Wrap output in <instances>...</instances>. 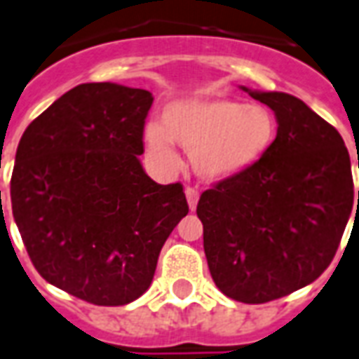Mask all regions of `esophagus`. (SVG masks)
Here are the masks:
<instances>
[{
    "instance_id": "esophagus-1",
    "label": "esophagus",
    "mask_w": 359,
    "mask_h": 359,
    "mask_svg": "<svg viewBox=\"0 0 359 359\" xmlns=\"http://www.w3.org/2000/svg\"><path fill=\"white\" fill-rule=\"evenodd\" d=\"M198 200H200V192H198L196 188H187V201H188V207H190V211L196 209Z\"/></svg>"
}]
</instances>
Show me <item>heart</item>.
Listing matches in <instances>:
<instances>
[{
	"mask_svg": "<svg viewBox=\"0 0 359 359\" xmlns=\"http://www.w3.org/2000/svg\"><path fill=\"white\" fill-rule=\"evenodd\" d=\"M278 135L274 112L219 97L175 100L163 110V123L144 129L148 152L165 165H177L172 142L192 154V165L203 180L238 177L261 161Z\"/></svg>",
	"mask_w": 359,
	"mask_h": 359,
	"instance_id": "heart-1",
	"label": "heart"
}]
</instances>
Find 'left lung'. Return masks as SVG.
<instances>
[{
  "label": "left lung",
  "mask_w": 359,
  "mask_h": 359,
  "mask_svg": "<svg viewBox=\"0 0 359 359\" xmlns=\"http://www.w3.org/2000/svg\"><path fill=\"white\" fill-rule=\"evenodd\" d=\"M241 89L274 112L278 135L257 165L201 194L198 217L215 285L233 301L262 304L312 283L331 264L354 182L339 131L301 98Z\"/></svg>",
  "instance_id": "left-lung-1"
}]
</instances>
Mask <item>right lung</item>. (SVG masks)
<instances>
[{
	"mask_svg": "<svg viewBox=\"0 0 359 359\" xmlns=\"http://www.w3.org/2000/svg\"><path fill=\"white\" fill-rule=\"evenodd\" d=\"M152 102L144 89L81 83L18 142L11 203L32 264L98 306L150 287L161 247L188 215L182 184L154 182L139 159Z\"/></svg>",
	"mask_w": 359,
	"mask_h": 359,
	"instance_id": "1",
	"label": "right lung"
}]
</instances>
